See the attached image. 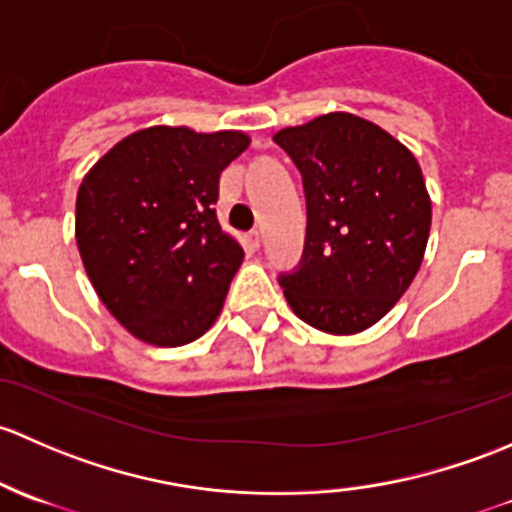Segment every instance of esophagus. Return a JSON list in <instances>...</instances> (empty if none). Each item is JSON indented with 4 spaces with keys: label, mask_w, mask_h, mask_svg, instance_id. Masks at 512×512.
<instances>
[{
    "label": "esophagus",
    "mask_w": 512,
    "mask_h": 512,
    "mask_svg": "<svg viewBox=\"0 0 512 512\" xmlns=\"http://www.w3.org/2000/svg\"><path fill=\"white\" fill-rule=\"evenodd\" d=\"M246 239H249L251 249H258V246H261V241H263V234L258 229H254V231H249V236H246Z\"/></svg>",
    "instance_id": "esophagus-1"
}]
</instances>
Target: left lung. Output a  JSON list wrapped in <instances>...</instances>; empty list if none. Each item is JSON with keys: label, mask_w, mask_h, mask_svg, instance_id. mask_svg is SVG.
Instances as JSON below:
<instances>
[{"label": "left lung", "mask_w": 512, "mask_h": 512, "mask_svg": "<svg viewBox=\"0 0 512 512\" xmlns=\"http://www.w3.org/2000/svg\"><path fill=\"white\" fill-rule=\"evenodd\" d=\"M273 140L303 175V263L281 276L303 323L328 335L372 328L412 286L431 229V197L409 147L352 113L318 115Z\"/></svg>", "instance_id": "8db88e82"}]
</instances>
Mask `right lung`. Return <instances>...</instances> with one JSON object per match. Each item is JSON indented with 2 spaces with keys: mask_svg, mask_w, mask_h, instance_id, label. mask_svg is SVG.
<instances>
[{
  "mask_svg": "<svg viewBox=\"0 0 512 512\" xmlns=\"http://www.w3.org/2000/svg\"><path fill=\"white\" fill-rule=\"evenodd\" d=\"M241 130L152 125L110 147L76 197V244L98 298L142 342L207 333L244 249L217 219L219 177L249 147Z\"/></svg>",
  "mask_w": 512,
  "mask_h": 512,
  "instance_id": "right-lung-1",
  "label": "right lung"
}]
</instances>
